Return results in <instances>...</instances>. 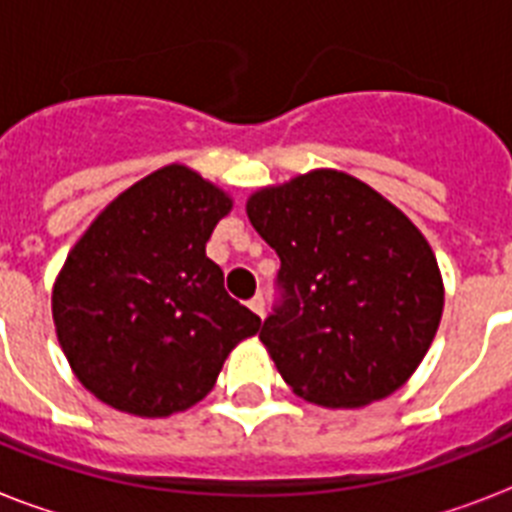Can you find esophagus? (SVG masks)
I'll use <instances>...</instances> for the list:
<instances>
[{
    "label": "esophagus",
    "instance_id": "34e87169",
    "mask_svg": "<svg viewBox=\"0 0 512 512\" xmlns=\"http://www.w3.org/2000/svg\"><path fill=\"white\" fill-rule=\"evenodd\" d=\"M249 311L257 313V316H263L265 313V300L260 295H255L252 300H249Z\"/></svg>",
    "mask_w": 512,
    "mask_h": 512
}]
</instances>
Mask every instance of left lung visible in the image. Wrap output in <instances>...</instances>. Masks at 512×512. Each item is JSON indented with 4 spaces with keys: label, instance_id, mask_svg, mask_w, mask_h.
I'll return each mask as SVG.
<instances>
[{
    "label": "left lung",
    "instance_id": "1",
    "mask_svg": "<svg viewBox=\"0 0 512 512\" xmlns=\"http://www.w3.org/2000/svg\"><path fill=\"white\" fill-rule=\"evenodd\" d=\"M247 217L281 260L284 305L260 340L292 393L327 409L396 393L444 313L420 228L372 185L327 167L257 188Z\"/></svg>",
    "mask_w": 512,
    "mask_h": 512
}]
</instances>
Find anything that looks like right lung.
<instances>
[{"mask_svg": "<svg viewBox=\"0 0 512 512\" xmlns=\"http://www.w3.org/2000/svg\"><path fill=\"white\" fill-rule=\"evenodd\" d=\"M233 199L185 164L122 191L79 236L52 284V321L71 372L135 417H170L215 388L260 319L223 287L207 241Z\"/></svg>", "mask_w": 512, "mask_h": 512, "instance_id": "add662e5", "label": "right lung"}]
</instances>
